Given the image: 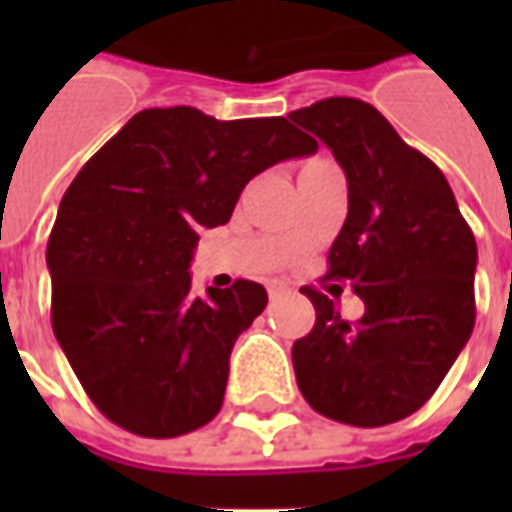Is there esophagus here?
<instances>
[{"instance_id":"esophagus-1","label":"esophagus","mask_w":512,"mask_h":512,"mask_svg":"<svg viewBox=\"0 0 512 512\" xmlns=\"http://www.w3.org/2000/svg\"><path fill=\"white\" fill-rule=\"evenodd\" d=\"M288 293L290 288L285 285V282H277V279H274V282H268V296H271V301L282 299V296H288Z\"/></svg>"}]
</instances>
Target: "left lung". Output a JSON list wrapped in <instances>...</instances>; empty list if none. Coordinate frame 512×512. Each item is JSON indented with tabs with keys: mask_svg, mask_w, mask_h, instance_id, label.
Here are the masks:
<instances>
[{
	"mask_svg": "<svg viewBox=\"0 0 512 512\" xmlns=\"http://www.w3.org/2000/svg\"><path fill=\"white\" fill-rule=\"evenodd\" d=\"M337 158L348 216L326 279L351 282L365 315L345 321L304 288L315 326L293 343V370L318 414L381 428L430 400L474 329L477 244L441 169L408 147L376 106L323 98L290 112Z\"/></svg>",
	"mask_w": 512,
	"mask_h": 512,
	"instance_id": "8db88e82",
	"label": "left lung"
}]
</instances>
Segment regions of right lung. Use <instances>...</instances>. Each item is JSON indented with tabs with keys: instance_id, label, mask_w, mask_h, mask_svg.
<instances>
[{
	"instance_id": "obj_1",
	"label": "right lung",
	"mask_w": 512,
	"mask_h": 512,
	"mask_svg": "<svg viewBox=\"0 0 512 512\" xmlns=\"http://www.w3.org/2000/svg\"><path fill=\"white\" fill-rule=\"evenodd\" d=\"M315 150L288 117L216 120L169 106L131 117L79 169L46 249L51 326L106 419L175 439L219 414L230 351L268 293L235 279L194 296V246L230 222L255 175Z\"/></svg>"
}]
</instances>
